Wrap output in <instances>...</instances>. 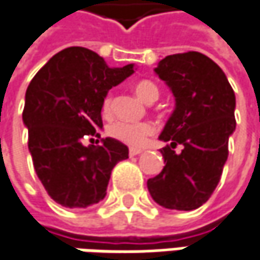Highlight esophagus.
Returning a JSON list of instances; mask_svg holds the SVG:
<instances>
[{"instance_id":"obj_1","label":"esophagus","mask_w":260,"mask_h":260,"mask_svg":"<svg viewBox=\"0 0 260 260\" xmlns=\"http://www.w3.org/2000/svg\"><path fill=\"white\" fill-rule=\"evenodd\" d=\"M141 153H143V150H140V148H131L129 150V156H138Z\"/></svg>"}]
</instances>
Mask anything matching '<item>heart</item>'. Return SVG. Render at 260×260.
Returning <instances> with one entry per match:
<instances>
[{
  "mask_svg": "<svg viewBox=\"0 0 260 260\" xmlns=\"http://www.w3.org/2000/svg\"><path fill=\"white\" fill-rule=\"evenodd\" d=\"M134 91L144 103H151L159 99V88L150 81H140L134 85ZM112 112V95H107L103 101V113L106 116ZM154 132V126L148 122L141 123H128V122H115L109 126V134L116 140L125 144L140 148L147 143L148 137Z\"/></svg>",
  "mask_w": 260,
  "mask_h": 260,
  "instance_id": "b5f03b06",
  "label": "heart"
}]
</instances>
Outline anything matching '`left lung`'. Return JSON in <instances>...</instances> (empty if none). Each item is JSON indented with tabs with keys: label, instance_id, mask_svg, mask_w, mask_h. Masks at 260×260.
<instances>
[{
	"label": "left lung",
	"instance_id": "1",
	"mask_svg": "<svg viewBox=\"0 0 260 260\" xmlns=\"http://www.w3.org/2000/svg\"><path fill=\"white\" fill-rule=\"evenodd\" d=\"M156 75L175 97V110L159 140L165 168L147 181L153 200L174 210H192L215 191L228 159V138L236 131V95L222 69L197 51L172 54ZM183 150L176 153L175 147Z\"/></svg>",
	"mask_w": 260,
	"mask_h": 260
}]
</instances>
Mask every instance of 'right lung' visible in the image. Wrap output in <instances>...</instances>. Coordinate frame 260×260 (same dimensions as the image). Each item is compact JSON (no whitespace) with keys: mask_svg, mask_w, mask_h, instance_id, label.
Segmentation results:
<instances>
[{"mask_svg":"<svg viewBox=\"0 0 260 260\" xmlns=\"http://www.w3.org/2000/svg\"><path fill=\"white\" fill-rule=\"evenodd\" d=\"M132 73L134 64L109 68L97 53L69 47L30 81L23 109L27 147L39 181L58 205L85 209L101 202L112 169L128 159V147L115 138L101 145L84 141L100 138L103 101Z\"/></svg>","mask_w":260,"mask_h":260,"instance_id":"obj_1","label":"right lung"}]
</instances>
